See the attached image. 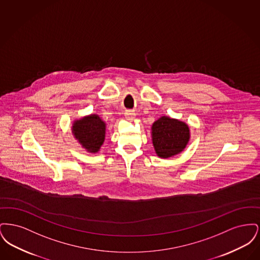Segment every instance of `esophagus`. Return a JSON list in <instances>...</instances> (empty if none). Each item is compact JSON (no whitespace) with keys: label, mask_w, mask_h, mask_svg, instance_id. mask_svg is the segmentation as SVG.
<instances>
[{"label":"esophagus","mask_w":260,"mask_h":260,"mask_svg":"<svg viewBox=\"0 0 260 260\" xmlns=\"http://www.w3.org/2000/svg\"><path fill=\"white\" fill-rule=\"evenodd\" d=\"M124 117L127 121H134L136 119V113L134 111H126L124 114Z\"/></svg>","instance_id":"obj_1"}]
</instances>
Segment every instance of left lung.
<instances>
[{
    "mask_svg": "<svg viewBox=\"0 0 260 260\" xmlns=\"http://www.w3.org/2000/svg\"><path fill=\"white\" fill-rule=\"evenodd\" d=\"M190 136V128L185 122L169 116H161L151 126L153 147L161 159L180 154L189 143Z\"/></svg>",
    "mask_w": 260,
    "mask_h": 260,
    "instance_id": "8db88e82",
    "label": "left lung"
}]
</instances>
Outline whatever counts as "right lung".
Returning a JSON list of instances; mask_svg holds the SVG:
<instances>
[{
  "mask_svg": "<svg viewBox=\"0 0 260 260\" xmlns=\"http://www.w3.org/2000/svg\"><path fill=\"white\" fill-rule=\"evenodd\" d=\"M71 129L75 139L88 153H98L104 143L106 123L98 114H90L75 120Z\"/></svg>",
  "mask_w": 260,
  "mask_h": 260,
  "instance_id": "right-lung-1",
  "label": "right lung"
}]
</instances>
